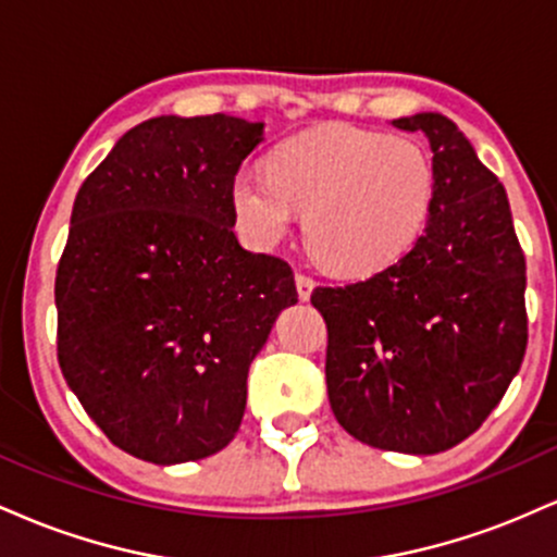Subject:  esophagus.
Instances as JSON below:
<instances>
[{"instance_id": "34e87169", "label": "esophagus", "mask_w": 557, "mask_h": 557, "mask_svg": "<svg viewBox=\"0 0 557 557\" xmlns=\"http://www.w3.org/2000/svg\"><path fill=\"white\" fill-rule=\"evenodd\" d=\"M296 287H298V298L300 300H309L311 298V290H314V277H309V274L298 272L296 274Z\"/></svg>"}]
</instances>
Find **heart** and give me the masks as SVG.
Masks as SVG:
<instances>
[{
	"label": "heart",
	"instance_id": "heart-1",
	"mask_svg": "<svg viewBox=\"0 0 557 557\" xmlns=\"http://www.w3.org/2000/svg\"><path fill=\"white\" fill-rule=\"evenodd\" d=\"M230 198L259 246L283 240L298 212L319 264L337 274H372L398 261L424 230L434 168L413 138L327 125L280 144L267 175L240 172Z\"/></svg>",
	"mask_w": 557,
	"mask_h": 557
}]
</instances>
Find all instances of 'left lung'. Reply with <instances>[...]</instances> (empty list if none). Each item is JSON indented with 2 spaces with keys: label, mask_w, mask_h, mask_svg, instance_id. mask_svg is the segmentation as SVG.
<instances>
[{
  "label": "left lung",
  "mask_w": 557,
  "mask_h": 557,
  "mask_svg": "<svg viewBox=\"0 0 557 557\" xmlns=\"http://www.w3.org/2000/svg\"><path fill=\"white\" fill-rule=\"evenodd\" d=\"M430 140L424 233L361 283L317 287L327 322V393L348 434L432 456L474 434L519 372L529 341L527 259L503 183L453 120H393Z\"/></svg>",
  "instance_id": "1"
}]
</instances>
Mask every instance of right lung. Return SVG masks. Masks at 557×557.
Masks as SVG:
<instances>
[{
    "label": "right lung",
    "mask_w": 557,
    "mask_h": 557,
    "mask_svg": "<svg viewBox=\"0 0 557 557\" xmlns=\"http://www.w3.org/2000/svg\"><path fill=\"white\" fill-rule=\"evenodd\" d=\"M261 123L146 120L81 185L57 264V359L112 445L151 463L222 450L251 361L298 293L235 238L230 190Z\"/></svg>",
    "instance_id": "right-lung-1"
}]
</instances>
